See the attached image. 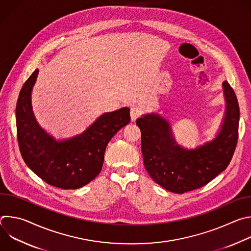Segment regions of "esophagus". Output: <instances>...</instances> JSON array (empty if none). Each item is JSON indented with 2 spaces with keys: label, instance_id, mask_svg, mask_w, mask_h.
Listing matches in <instances>:
<instances>
[{
  "label": "esophagus",
  "instance_id": "34e87169",
  "mask_svg": "<svg viewBox=\"0 0 251 251\" xmlns=\"http://www.w3.org/2000/svg\"><path fill=\"white\" fill-rule=\"evenodd\" d=\"M141 115V109L138 108V107H132L131 111H130V116H131V121L134 122L136 119Z\"/></svg>",
  "mask_w": 251,
  "mask_h": 251
}]
</instances>
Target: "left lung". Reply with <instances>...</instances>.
<instances>
[{
  "label": "left lung",
  "mask_w": 251,
  "mask_h": 251,
  "mask_svg": "<svg viewBox=\"0 0 251 251\" xmlns=\"http://www.w3.org/2000/svg\"><path fill=\"white\" fill-rule=\"evenodd\" d=\"M223 90L226 111L219 132L195 149L178 145L169 120L158 113L144 114L136 120L145 168L153 181L165 190L184 194L199 189L227 168L238 138L239 106L226 80L223 82Z\"/></svg>",
  "instance_id": "left-lung-1"
}]
</instances>
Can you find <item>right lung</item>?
Instances as JSON below:
<instances>
[{"label":"right lung","instance_id":"right-lung-1","mask_svg":"<svg viewBox=\"0 0 251 251\" xmlns=\"http://www.w3.org/2000/svg\"><path fill=\"white\" fill-rule=\"evenodd\" d=\"M38 75L37 68L25 82L16 107L22 157L27 167L49 185L64 190L79 189L100 173L106 146L130 122V109L123 107L103 113L82 133L56 140L40 126L32 111L31 91Z\"/></svg>","mask_w":251,"mask_h":251}]
</instances>
